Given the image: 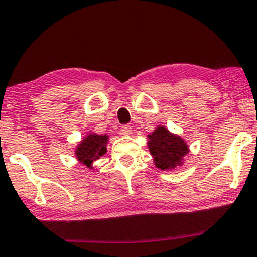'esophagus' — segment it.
Segmentation results:
<instances>
[{
  "instance_id": "esophagus-1",
  "label": "esophagus",
  "mask_w": 257,
  "mask_h": 257,
  "mask_svg": "<svg viewBox=\"0 0 257 257\" xmlns=\"http://www.w3.org/2000/svg\"><path fill=\"white\" fill-rule=\"evenodd\" d=\"M131 132H132V128H131V126H130V125L121 126V134H122V135H125V136H128V135H131Z\"/></svg>"
}]
</instances>
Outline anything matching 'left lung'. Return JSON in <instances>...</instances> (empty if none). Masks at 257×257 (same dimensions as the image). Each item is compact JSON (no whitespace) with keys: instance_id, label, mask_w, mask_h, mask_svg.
Returning <instances> with one entry per match:
<instances>
[{"instance_id":"left-lung-1","label":"left lung","mask_w":257,"mask_h":257,"mask_svg":"<svg viewBox=\"0 0 257 257\" xmlns=\"http://www.w3.org/2000/svg\"><path fill=\"white\" fill-rule=\"evenodd\" d=\"M148 138L149 152L158 169L172 170L182 165L183 157L189 152L182 137L171 134L164 126H158Z\"/></svg>"}]
</instances>
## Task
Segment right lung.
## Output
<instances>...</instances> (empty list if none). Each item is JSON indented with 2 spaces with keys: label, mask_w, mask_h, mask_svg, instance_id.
Segmentation results:
<instances>
[{
  "label": "right lung",
  "mask_w": 257,
  "mask_h": 257,
  "mask_svg": "<svg viewBox=\"0 0 257 257\" xmlns=\"http://www.w3.org/2000/svg\"><path fill=\"white\" fill-rule=\"evenodd\" d=\"M109 136L106 135H87L75 149V155L80 163L92 169V164L106 153V143Z\"/></svg>",
  "instance_id": "right-lung-1"
}]
</instances>
